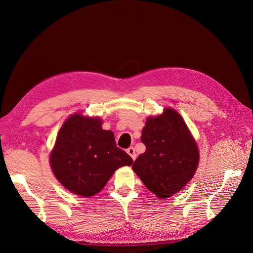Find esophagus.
I'll list each match as a JSON object with an SVG mask.
<instances>
[{"instance_id": "1", "label": "esophagus", "mask_w": 253, "mask_h": 253, "mask_svg": "<svg viewBox=\"0 0 253 253\" xmlns=\"http://www.w3.org/2000/svg\"><path fill=\"white\" fill-rule=\"evenodd\" d=\"M126 152H127V154L132 157L133 160L136 159V153H135V149H134L133 147H129V148L126 150Z\"/></svg>"}]
</instances>
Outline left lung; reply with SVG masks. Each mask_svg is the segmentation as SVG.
I'll return each instance as SVG.
<instances>
[{"instance_id": "1", "label": "left lung", "mask_w": 253, "mask_h": 253, "mask_svg": "<svg viewBox=\"0 0 253 253\" xmlns=\"http://www.w3.org/2000/svg\"><path fill=\"white\" fill-rule=\"evenodd\" d=\"M145 152L132 168L151 192L160 198L170 197L193 177L200 159L197 144L180 115L166 109L150 117L142 129Z\"/></svg>"}]
</instances>
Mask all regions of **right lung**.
I'll return each mask as SVG.
<instances>
[{"mask_svg": "<svg viewBox=\"0 0 253 253\" xmlns=\"http://www.w3.org/2000/svg\"><path fill=\"white\" fill-rule=\"evenodd\" d=\"M101 126L99 118L72 115L61 126L51 151L56 178L77 195H95L118 168L133 164L131 156L116 145L114 133Z\"/></svg>", "mask_w": 253, "mask_h": 253, "instance_id": "obj_1", "label": "right lung"}]
</instances>
